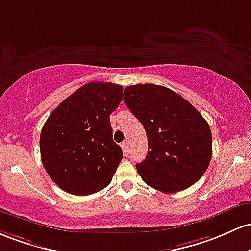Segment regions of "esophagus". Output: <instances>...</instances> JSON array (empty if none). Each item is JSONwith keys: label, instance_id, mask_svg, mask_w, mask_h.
Returning <instances> with one entry per match:
<instances>
[{"label": "esophagus", "instance_id": "34e87169", "mask_svg": "<svg viewBox=\"0 0 251 251\" xmlns=\"http://www.w3.org/2000/svg\"><path fill=\"white\" fill-rule=\"evenodd\" d=\"M122 149H123V153H125V155L126 156L129 154V146H128V142H125L122 143Z\"/></svg>", "mask_w": 251, "mask_h": 251}]
</instances>
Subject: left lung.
Returning a JSON list of instances; mask_svg holds the SVG:
<instances>
[{"label":"left lung","instance_id":"1","mask_svg":"<svg viewBox=\"0 0 251 251\" xmlns=\"http://www.w3.org/2000/svg\"><path fill=\"white\" fill-rule=\"evenodd\" d=\"M123 100L148 137L147 156L136 165L143 181L165 193L198 181L212 156V134L201 112L173 90L155 84L128 86Z\"/></svg>","mask_w":251,"mask_h":251}]
</instances>
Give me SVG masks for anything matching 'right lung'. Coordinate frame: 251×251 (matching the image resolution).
Instances as JSON below:
<instances>
[{"label": "right lung", "instance_id": "add662e5", "mask_svg": "<svg viewBox=\"0 0 251 251\" xmlns=\"http://www.w3.org/2000/svg\"><path fill=\"white\" fill-rule=\"evenodd\" d=\"M122 96L121 85L91 81L64 100L45 122L42 165L65 192L88 196L111 182L123 153L112 140L110 115Z\"/></svg>", "mask_w": 251, "mask_h": 251}]
</instances>
